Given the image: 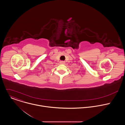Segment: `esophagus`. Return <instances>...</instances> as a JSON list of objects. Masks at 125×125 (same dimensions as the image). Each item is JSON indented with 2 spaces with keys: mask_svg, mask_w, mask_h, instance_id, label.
Segmentation results:
<instances>
[{
  "mask_svg": "<svg viewBox=\"0 0 125 125\" xmlns=\"http://www.w3.org/2000/svg\"><path fill=\"white\" fill-rule=\"evenodd\" d=\"M60 63L63 64H65V62L64 61H61L60 62Z\"/></svg>",
  "mask_w": 125,
  "mask_h": 125,
  "instance_id": "34e87169",
  "label": "esophagus"
}]
</instances>
